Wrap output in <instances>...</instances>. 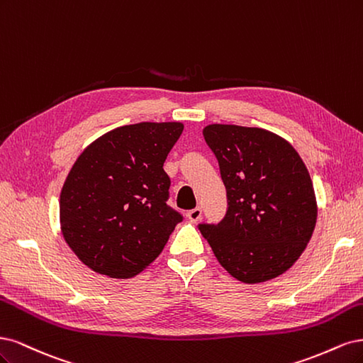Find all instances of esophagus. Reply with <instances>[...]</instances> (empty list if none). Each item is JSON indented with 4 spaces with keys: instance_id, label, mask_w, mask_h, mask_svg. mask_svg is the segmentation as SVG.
<instances>
[{
    "instance_id": "34e87169",
    "label": "esophagus",
    "mask_w": 363,
    "mask_h": 363,
    "mask_svg": "<svg viewBox=\"0 0 363 363\" xmlns=\"http://www.w3.org/2000/svg\"><path fill=\"white\" fill-rule=\"evenodd\" d=\"M186 217H189V220L193 221V223H197V221L201 220V217H202V209L194 208V209H191V211L186 213Z\"/></svg>"
}]
</instances>
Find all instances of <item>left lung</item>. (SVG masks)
Listing matches in <instances>:
<instances>
[{
    "mask_svg": "<svg viewBox=\"0 0 363 363\" xmlns=\"http://www.w3.org/2000/svg\"><path fill=\"white\" fill-rule=\"evenodd\" d=\"M203 137L228 193L218 225H199L225 270L244 284L285 273L306 249L317 199L305 162L285 138L262 128L213 123Z\"/></svg>",
    "mask_w": 363,
    "mask_h": 363,
    "instance_id": "obj_1",
    "label": "left lung"
}]
</instances>
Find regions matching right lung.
<instances>
[{
  "label": "right lung",
  "instance_id": "right-lung-1",
  "mask_svg": "<svg viewBox=\"0 0 363 363\" xmlns=\"http://www.w3.org/2000/svg\"><path fill=\"white\" fill-rule=\"evenodd\" d=\"M181 122H142L105 133L74 162L60 193V228L93 272L128 279L154 262L182 216L167 205L162 169Z\"/></svg>",
  "mask_w": 363,
  "mask_h": 363
}]
</instances>
